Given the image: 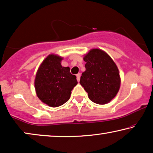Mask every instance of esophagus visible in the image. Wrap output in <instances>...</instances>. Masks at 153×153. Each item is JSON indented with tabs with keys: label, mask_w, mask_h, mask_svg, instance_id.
Returning a JSON list of instances; mask_svg holds the SVG:
<instances>
[{
	"label": "esophagus",
	"mask_w": 153,
	"mask_h": 153,
	"mask_svg": "<svg viewBox=\"0 0 153 153\" xmlns=\"http://www.w3.org/2000/svg\"><path fill=\"white\" fill-rule=\"evenodd\" d=\"M80 77H81L80 73H79V74H76V79H77V81H80Z\"/></svg>",
	"instance_id": "34e87169"
}]
</instances>
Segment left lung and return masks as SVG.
<instances>
[{
	"mask_svg": "<svg viewBox=\"0 0 153 153\" xmlns=\"http://www.w3.org/2000/svg\"><path fill=\"white\" fill-rule=\"evenodd\" d=\"M85 71L80 84L88 98L97 104L110 102L118 94L121 79L118 68L110 56L100 49H92L83 56Z\"/></svg>",
	"mask_w": 153,
	"mask_h": 153,
	"instance_id": "left-lung-1",
	"label": "left lung"
}]
</instances>
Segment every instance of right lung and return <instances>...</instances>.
I'll return each instance as SVG.
<instances>
[{
  "label": "right lung",
  "mask_w": 153,
  "mask_h": 153,
  "mask_svg": "<svg viewBox=\"0 0 153 153\" xmlns=\"http://www.w3.org/2000/svg\"><path fill=\"white\" fill-rule=\"evenodd\" d=\"M62 56L51 53L37 69L35 78L36 95L43 103L51 107L64 104L70 98L72 90L77 83L76 77L69 67H62Z\"/></svg>",
  "instance_id": "right-lung-1"
}]
</instances>
